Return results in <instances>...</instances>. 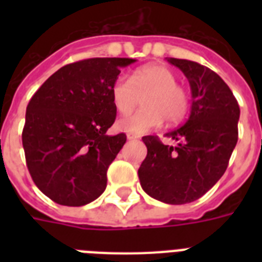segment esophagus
I'll return each instance as SVG.
<instances>
[{
	"instance_id": "obj_1",
	"label": "esophagus",
	"mask_w": 262,
	"mask_h": 262,
	"mask_svg": "<svg viewBox=\"0 0 262 262\" xmlns=\"http://www.w3.org/2000/svg\"><path fill=\"white\" fill-rule=\"evenodd\" d=\"M126 137H127V140H137V139H139V136H137V135H132V133H127Z\"/></svg>"
}]
</instances>
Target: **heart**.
Returning a JSON list of instances; mask_svg holds the SVG:
<instances>
[{"mask_svg": "<svg viewBox=\"0 0 262 262\" xmlns=\"http://www.w3.org/2000/svg\"><path fill=\"white\" fill-rule=\"evenodd\" d=\"M143 98L144 108L129 118L119 119L117 127L122 132L147 133L159 127L182 122L189 111V95L177 84L170 68L152 63L133 72L130 79L119 76L111 85V100L121 115H129Z\"/></svg>", "mask_w": 262, "mask_h": 262, "instance_id": "1", "label": "heart"}]
</instances>
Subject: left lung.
<instances>
[{"mask_svg": "<svg viewBox=\"0 0 262 262\" xmlns=\"http://www.w3.org/2000/svg\"><path fill=\"white\" fill-rule=\"evenodd\" d=\"M167 61L189 80L190 115L185 125L166 133L175 147L144 136L148 152L139 178L147 194L179 205L199 200L222 178L238 141L241 111L231 90L209 68L187 59Z\"/></svg>", "mask_w": 262, "mask_h": 262, "instance_id": "left-lung-1", "label": "left lung"}]
</instances>
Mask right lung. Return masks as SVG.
<instances>
[{"label": "right lung", "mask_w": 262, "mask_h": 262, "mask_svg": "<svg viewBox=\"0 0 262 262\" xmlns=\"http://www.w3.org/2000/svg\"><path fill=\"white\" fill-rule=\"evenodd\" d=\"M133 58H90L51 75L31 98L23 148L35 185L54 203L81 207L107 186L126 136H107L117 110L111 85Z\"/></svg>", "instance_id": "add662e5"}]
</instances>
